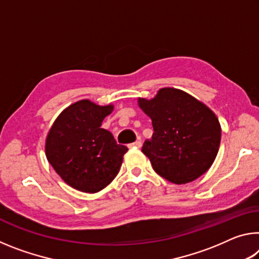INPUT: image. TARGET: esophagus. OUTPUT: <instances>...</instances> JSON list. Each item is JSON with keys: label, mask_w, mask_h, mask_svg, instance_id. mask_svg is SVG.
<instances>
[{"label": "esophagus", "mask_w": 259, "mask_h": 259, "mask_svg": "<svg viewBox=\"0 0 259 259\" xmlns=\"http://www.w3.org/2000/svg\"><path fill=\"white\" fill-rule=\"evenodd\" d=\"M130 146H135V147H142V140L140 139H138V140H136L135 143H133V144H130Z\"/></svg>", "instance_id": "obj_1"}]
</instances>
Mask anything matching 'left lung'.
Wrapping results in <instances>:
<instances>
[{
    "mask_svg": "<svg viewBox=\"0 0 259 259\" xmlns=\"http://www.w3.org/2000/svg\"><path fill=\"white\" fill-rule=\"evenodd\" d=\"M139 106L154 129L142 148L154 171L178 185L202 176L221 144L222 129L212 111L174 88H163L151 100L139 98Z\"/></svg>",
    "mask_w": 259,
    "mask_h": 259,
    "instance_id": "left-lung-1",
    "label": "left lung"
}]
</instances>
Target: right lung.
I'll use <instances>...</instances> for the list:
<instances>
[{
    "instance_id": "add662e5",
    "label": "right lung",
    "mask_w": 259,
    "mask_h": 259,
    "mask_svg": "<svg viewBox=\"0 0 259 259\" xmlns=\"http://www.w3.org/2000/svg\"><path fill=\"white\" fill-rule=\"evenodd\" d=\"M113 106L90 100L71 105L57 117L49 131L46 154L65 183L85 193L103 190L120 171L128 148L108 130L100 128Z\"/></svg>"
}]
</instances>
